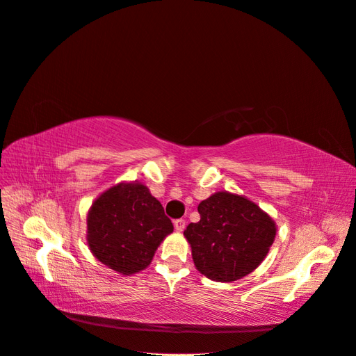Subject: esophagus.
<instances>
[{
  "label": "esophagus",
  "instance_id": "34e87169",
  "mask_svg": "<svg viewBox=\"0 0 356 356\" xmlns=\"http://www.w3.org/2000/svg\"><path fill=\"white\" fill-rule=\"evenodd\" d=\"M185 225H186V222L183 220V219L175 220V229H176L177 232H183V229H185Z\"/></svg>",
  "mask_w": 356,
  "mask_h": 356
}]
</instances>
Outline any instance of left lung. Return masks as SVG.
Wrapping results in <instances>:
<instances>
[{
    "label": "left lung",
    "instance_id": "8db88e82",
    "mask_svg": "<svg viewBox=\"0 0 356 356\" xmlns=\"http://www.w3.org/2000/svg\"><path fill=\"white\" fill-rule=\"evenodd\" d=\"M200 222L183 232L192 259L204 277L232 282L265 260L277 235V223L244 195L216 192L198 205Z\"/></svg>",
    "mask_w": 356,
    "mask_h": 356
}]
</instances>
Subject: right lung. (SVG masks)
Instances as JSON below:
<instances>
[{"mask_svg": "<svg viewBox=\"0 0 356 356\" xmlns=\"http://www.w3.org/2000/svg\"><path fill=\"white\" fill-rule=\"evenodd\" d=\"M173 223L161 202L140 181H121L91 204L87 213V245L109 269L133 275L146 269Z\"/></svg>", "mask_w": 356, "mask_h": 356, "instance_id": "obj_1", "label": "right lung"}]
</instances>
